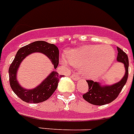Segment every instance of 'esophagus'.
<instances>
[{
	"label": "esophagus",
	"mask_w": 134,
	"mask_h": 134,
	"mask_svg": "<svg viewBox=\"0 0 134 134\" xmlns=\"http://www.w3.org/2000/svg\"><path fill=\"white\" fill-rule=\"evenodd\" d=\"M71 78L72 79L74 80V81H78V80L80 79L79 76L78 75H71Z\"/></svg>",
	"instance_id": "34e87169"
}]
</instances>
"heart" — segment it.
<instances>
[{"instance_id":"1","label":"heart","mask_w":134,"mask_h":134,"mask_svg":"<svg viewBox=\"0 0 134 134\" xmlns=\"http://www.w3.org/2000/svg\"><path fill=\"white\" fill-rule=\"evenodd\" d=\"M115 52L111 47L100 45H86L68 51L67 59L62 58L61 62L71 64L81 68L83 76L96 78L102 75L113 64Z\"/></svg>"}]
</instances>
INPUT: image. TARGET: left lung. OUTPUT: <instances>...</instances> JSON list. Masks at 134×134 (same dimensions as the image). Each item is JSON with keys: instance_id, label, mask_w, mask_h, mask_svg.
Segmentation results:
<instances>
[{"instance_id": "obj_1", "label": "left lung", "mask_w": 134, "mask_h": 134, "mask_svg": "<svg viewBox=\"0 0 134 134\" xmlns=\"http://www.w3.org/2000/svg\"><path fill=\"white\" fill-rule=\"evenodd\" d=\"M117 61L122 62L125 68V73L122 79L118 83L111 85H102L100 83L91 80H87L89 90L83 95V98L89 103L93 105H104L115 100L124 87L128 78L129 59L127 54L119 47H117Z\"/></svg>"}]
</instances>
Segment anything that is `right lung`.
I'll return each mask as SVG.
<instances>
[{
  "instance_id": "1",
  "label": "right lung",
  "mask_w": 134,
  "mask_h": 134,
  "mask_svg": "<svg viewBox=\"0 0 134 134\" xmlns=\"http://www.w3.org/2000/svg\"><path fill=\"white\" fill-rule=\"evenodd\" d=\"M34 52L44 53L51 59L55 69L58 67L59 64L58 48L55 44L45 41H35L18 50L9 68V75L10 85L13 92L23 101L36 104L45 101L51 96L58 87L59 79L64 75H59L56 71H53L38 86L32 90H26L20 86L17 81L18 69L23 59Z\"/></svg>"
}]
</instances>
